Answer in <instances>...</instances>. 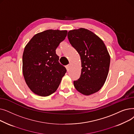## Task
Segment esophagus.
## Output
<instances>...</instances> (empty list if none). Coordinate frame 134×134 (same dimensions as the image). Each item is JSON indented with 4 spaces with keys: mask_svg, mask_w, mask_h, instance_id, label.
Listing matches in <instances>:
<instances>
[{
    "mask_svg": "<svg viewBox=\"0 0 134 134\" xmlns=\"http://www.w3.org/2000/svg\"><path fill=\"white\" fill-rule=\"evenodd\" d=\"M70 66H71V65H70V64H69V65H67L66 66V69H67V70L68 71H69V69H70Z\"/></svg>",
    "mask_w": 134,
    "mask_h": 134,
    "instance_id": "obj_1",
    "label": "esophagus"
}]
</instances>
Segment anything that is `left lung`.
I'll use <instances>...</instances> for the list:
<instances>
[{"mask_svg": "<svg viewBox=\"0 0 134 134\" xmlns=\"http://www.w3.org/2000/svg\"><path fill=\"white\" fill-rule=\"evenodd\" d=\"M68 38L80 56L81 72L74 86L80 93L88 96L99 91L109 73L110 56L103 41L87 29L70 30Z\"/></svg>", "mask_w": 134, "mask_h": 134, "instance_id": "1", "label": "left lung"}]
</instances>
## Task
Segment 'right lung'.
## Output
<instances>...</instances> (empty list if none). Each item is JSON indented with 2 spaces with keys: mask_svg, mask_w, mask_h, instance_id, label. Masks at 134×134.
I'll return each mask as SVG.
<instances>
[{
  "mask_svg": "<svg viewBox=\"0 0 134 134\" xmlns=\"http://www.w3.org/2000/svg\"><path fill=\"white\" fill-rule=\"evenodd\" d=\"M67 30L49 29L36 34L23 54V74L31 91L48 96L58 89L67 70L59 62L56 49L67 36Z\"/></svg>",
  "mask_w": 134,
  "mask_h": 134,
  "instance_id": "add662e5",
  "label": "right lung"
}]
</instances>
